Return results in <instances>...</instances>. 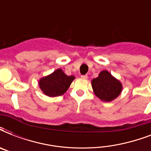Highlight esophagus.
Returning a JSON list of instances; mask_svg holds the SVG:
<instances>
[{
  "mask_svg": "<svg viewBox=\"0 0 151 151\" xmlns=\"http://www.w3.org/2000/svg\"><path fill=\"white\" fill-rule=\"evenodd\" d=\"M81 78H82V79H85V80H86V79L88 78V75H86V74H85V75H81Z\"/></svg>",
  "mask_w": 151,
  "mask_h": 151,
  "instance_id": "esophagus-1",
  "label": "esophagus"
}]
</instances>
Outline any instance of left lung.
I'll use <instances>...</instances> for the list:
<instances>
[{
    "instance_id": "8db88e82",
    "label": "left lung",
    "mask_w": 151,
    "mask_h": 151,
    "mask_svg": "<svg viewBox=\"0 0 151 151\" xmlns=\"http://www.w3.org/2000/svg\"><path fill=\"white\" fill-rule=\"evenodd\" d=\"M95 95L103 102L114 100L122 93V84L106 70L101 71L96 78L92 80Z\"/></svg>"
}]
</instances>
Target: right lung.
I'll return each instance as SVG.
<instances>
[{
    "label": "right lung",
    "mask_w": 151,
    "mask_h": 151,
    "mask_svg": "<svg viewBox=\"0 0 151 151\" xmlns=\"http://www.w3.org/2000/svg\"><path fill=\"white\" fill-rule=\"evenodd\" d=\"M74 79V76H67L62 69H57L50 74L41 78L38 85L44 94L49 97H56L63 95Z\"/></svg>",
    "instance_id": "obj_1"
}]
</instances>
